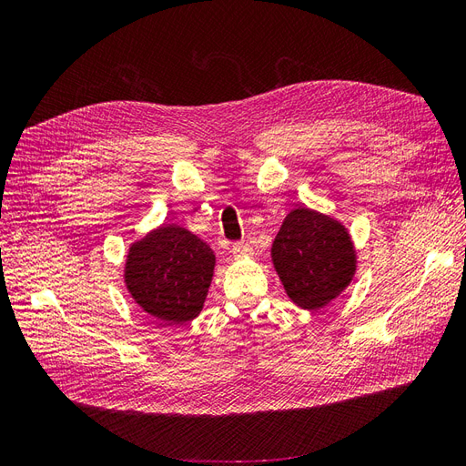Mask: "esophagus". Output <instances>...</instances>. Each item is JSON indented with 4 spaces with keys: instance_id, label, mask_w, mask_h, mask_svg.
Masks as SVG:
<instances>
[{
    "instance_id": "obj_1",
    "label": "esophagus",
    "mask_w": 466,
    "mask_h": 466,
    "mask_svg": "<svg viewBox=\"0 0 466 466\" xmlns=\"http://www.w3.org/2000/svg\"><path fill=\"white\" fill-rule=\"evenodd\" d=\"M231 252L235 258H243V257H250L252 255V247L248 243H233Z\"/></svg>"
}]
</instances>
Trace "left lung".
I'll return each instance as SVG.
<instances>
[{"label": "left lung", "instance_id": "obj_1", "mask_svg": "<svg viewBox=\"0 0 466 466\" xmlns=\"http://www.w3.org/2000/svg\"><path fill=\"white\" fill-rule=\"evenodd\" d=\"M272 258L291 301L303 309H320L332 301L356 272L346 229L307 208L293 209L281 223Z\"/></svg>", "mask_w": 466, "mask_h": 466}]
</instances>
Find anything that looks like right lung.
Listing matches in <instances>:
<instances>
[{
  "label": "right lung",
  "mask_w": 466,
  "mask_h": 466,
  "mask_svg": "<svg viewBox=\"0 0 466 466\" xmlns=\"http://www.w3.org/2000/svg\"><path fill=\"white\" fill-rule=\"evenodd\" d=\"M216 257L202 238L178 225H163L132 245L126 286L146 313L168 324L202 311Z\"/></svg>",
  "instance_id": "obj_1"
}]
</instances>
